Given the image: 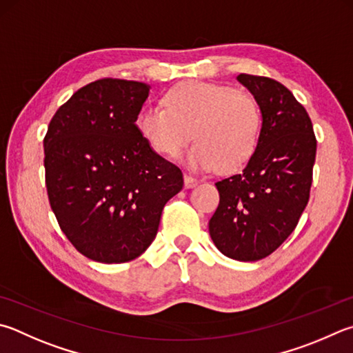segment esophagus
<instances>
[{
  "mask_svg": "<svg viewBox=\"0 0 353 353\" xmlns=\"http://www.w3.org/2000/svg\"><path fill=\"white\" fill-rule=\"evenodd\" d=\"M183 182H185V188H194L196 185L199 183L197 179H194L193 176H190V174L183 176Z\"/></svg>",
  "mask_w": 353,
  "mask_h": 353,
  "instance_id": "obj_1",
  "label": "esophagus"
}]
</instances>
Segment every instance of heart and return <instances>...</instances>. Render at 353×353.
Returning <instances> with one entry per match:
<instances>
[{"mask_svg":"<svg viewBox=\"0 0 353 353\" xmlns=\"http://www.w3.org/2000/svg\"><path fill=\"white\" fill-rule=\"evenodd\" d=\"M261 111L253 97L233 88L183 81L163 95L162 106H146L136 128L152 150L174 157L188 140L196 143L183 162L194 171L232 172L253 156L261 131Z\"/></svg>","mask_w":353,"mask_h":353,"instance_id":"1","label":"heart"}]
</instances>
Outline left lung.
Here are the masks:
<instances>
[{
	"mask_svg": "<svg viewBox=\"0 0 353 353\" xmlns=\"http://www.w3.org/2000/svg\"><path fill=\"white\" fill-rule=\"evenodd\" d=\"M261 111L253 156L241 174L216 182L221 201L208 230L221 253L259 261L292 234L309 202L316 139L309 114L279 81L238 75Z\"/></svg>",
	"mask_w": 353,
	"mask_h": 353,
	"instance_id": "obj_1",
	"label": "left lung"
}]
</instances>
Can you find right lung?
<instances>
[{
	"instance_id": "obj_1",
	"label": "right lung",
	"mask_w": 353,
	"mask_h": 353,
	"mask_svg": "<svg viewBox=\"0 0 353 353\" xmlns=\"http://www.w3.org/2000/svg\"><path fill=\"white\" fill-rule=\"evenodd\" d=\"M151 86L117 79L79 89L44 137L46 188L57 221L86 258L120 264L154 241L182 171L151 148L136 117Z\"/></svg>"
}]
</instances>
